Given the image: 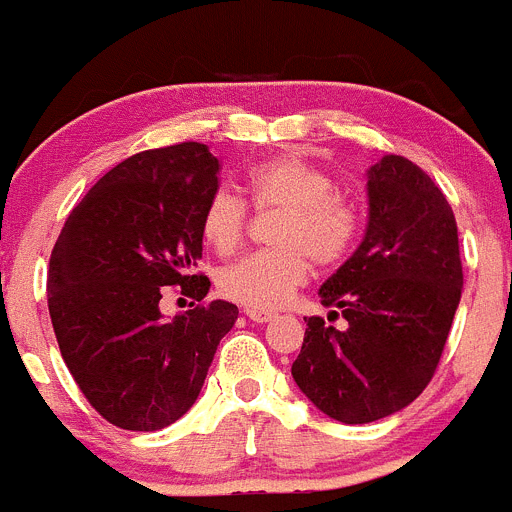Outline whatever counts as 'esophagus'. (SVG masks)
Instances as JSON below:
<instances>
[{"instance_id": "1", "label": "esophagus", "mask_w": 512, "mask_h": 512, "mask_svg": "<svg viewBox=\"0 0 512 512\" xmlns=\"http://www.w3.org/2000/svg\"><path fill=\"white\" fill-rule=\"evenodd\" d=\"M247 316H250L255 324H267V321L275 319L273 311H257V308H247Z\"/></svg>"}]
</instances>
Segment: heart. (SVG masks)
Returning a JSON list of instances; mask_svg holds the SVG:
<instances>
[{"label":"heart","instance_id":"heart-1","mask_svg":"<svg viewBox=\"0 0 512 512\" xmlns=\"http://www.w3.org/2000/svg\"><path fill=\"white\" fill-rule=\"evenodd\" d=\"M255 209H278L273 224V250L252 252L222 267L219 290L232 301L257 311L280 308L308 278L311 260L334 265L354 245L357 211L334 193L324 168L298 153H285L257 165L247 178ZM247 209L237 193L219 188L201 214V237L219 255H229L242 242Z\"/></svg>","mask_w":512,"mask_h":512}]
</instances>
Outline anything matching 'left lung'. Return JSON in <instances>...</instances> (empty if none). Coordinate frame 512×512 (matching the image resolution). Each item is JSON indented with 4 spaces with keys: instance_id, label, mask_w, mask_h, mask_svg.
Wrapping results in <instances>:
<instances>
[{
    "instance_id": "left-lung-1",
    "label": "left lung",
    "mask_w": 512,
    "mask_h": 512,
    "mask_svg": "<svg viewBox=\"0 0 512 512\" xmlns=\"http://www.w3.org/2000/svg\"><path fill=\"white\" fill-rule=\"evenodd\" d=\"M454 211L411 160L385 155L367 170L365 237L319 288L329 321H306L290 372L321 413L372 423L411 405L434 377L462 298Z\"/></svg>"
}]
</instances>
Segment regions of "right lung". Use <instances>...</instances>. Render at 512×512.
<instances>
[{"label":"right lung","instance_id":"add662e5","mask_svg":"<svg viewBox=\"0 0 512 512\" xmlns=\"http://www.w3.org/2000/svg\"><path fill=\"white\" fill-rule=\"evenodd\" d=\"M219 160L201 142L122 160L68 214L48 270V308L63 362L109 423L160 431L204 388L239 311L199 303L165 319V285L204 301L201 214L219 188Z\"/></svg>","mask_w":512,"mask_h":512}]
</instances>
